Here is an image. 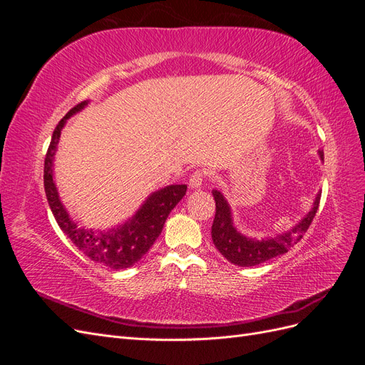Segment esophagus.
Here are the masks:
<instances>
[{
    "mask_svg": "<svg viewBox=\"0 0 365 365\" xmlns=\"http://www.w3.org/2000/svg\"><path fill=\"white\" fill-rule=\"evenodd\" d=\"M202 182H204V172H201V170H196L195 173H192V176L189 178L190 189H201Z\"/></svg>",
    "mask_w": 365,
    "mask_h": 365,
    "instance_id": "34e87169",
    "label": "esophagus"
}]
</instances>
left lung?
Here are the masks:
<instances>
[{
    "label": "left lung",
    "instance_id": "1",
    "mask_svg": "<svg viewBox=\"0 0 365 365\" xmlns=\"http://www.w3.org/2000/svg\"><path fill=\"white\" fill-rule=\"evenodd\" d=\"M318 155L324 160L323 150H318ZM212 193L216 201V215L212 225L213 244L228 262L237 264V267H256V264L288 252V250L297 240L303 237L309 225H311L318 210L319 197H322V192H318L312 208L291 230L284 231L282 235L257 239L248 237L237 231L233 222L231 207L225 200V196L216 189L212 190Z\"/></svg>",
    "mask_w": 365,
    "mask_h": 365
}]
</instances>
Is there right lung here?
Here are the masks:
<instances>
[{"label": "right lung", "instance_id": "right-lung-1", "mask_svg": "<svg viewBox=\"0 0 365 365\" xmlns=\"http://www.w3.org/2000/svg\"><path fill=\"white\" fill-rule=\"evenodd\" d=\"M86 105L88 101L74 106L54 129L46 163H43V187H46L47 201L54 219L73 244L86 257L97 263H102L111 269H126L145 256L153 245V242L161 235L165 219L175 205L182 200L187 185L172 184L157 192H152L135 215H132L123 224L117 227L106 230H86L85 227L77 225L62 204L56 182L53 180L54 155H56L61 132L67 120L76 113L82 111Z\"/></svg>", "mask_w": 365, "mask_h": 365}]
</instances>
